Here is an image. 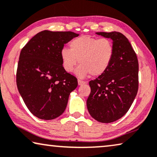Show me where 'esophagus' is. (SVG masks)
<instances>
[{
    "label": "esophagus",
    "mask_w": 157,
    "mask_h": 157,
    "mask_svg": "<svg viewBox=\"0 0 157 157\" xmlns=\"http://www.w3.org/2000/svg\"><path fill=\"white\" fill-rule=\"evenodd\" d=\"M86 82L85 81L83 80H81V79H78V85H84V84H85Z\"/></svg>",
    "instance_id": "esophagus-1"
}]
</instances>
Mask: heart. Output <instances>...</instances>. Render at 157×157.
<instances>
[{
	"instance_id": "heart-1",
	"label": "heart",
	"mask_w": 157,
	"mask_h": 157,
	"mask_svg": "<svg viewBox=\"0 0 157 157\" xmlns=\"http://www.w3.org/2000/svg\"><path fill=\"white\" fill-rule=\"evenodd\" d=\"M69 48L60 52L62 66L67 72H72L78 63L76 70L79 78L91 74L99 76L109 67L114 55V47L111 40L98 38L90 35H81L70 42Z\"/></svg>"
}]
</instances>
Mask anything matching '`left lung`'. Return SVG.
I'll use <instances>...</instances> for the list:
<instances>
[{"mask_svg": "<svg viewBox=\"0 0 157 157\" xmlns=\"http://www.w3.org/2000/svg\"><path fill=\"white\" fill-rule=\"evenodd\" d=\"M96 33L113 40L114 55L107 71L90 81L91 92L87 107L95 120L113 122L127 113L137 94L138 59L128 39L121 33Z\"/></svg>", "mask_w": 157, "mask_h": 157, "instance_id": "left-lung-1", "label": "left lung"}]
</instances>
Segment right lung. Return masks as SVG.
<instances>
[{
  "mask_svg": "<svg viewBox=\"0 0 157 157\" xmlns=\"http://www.w3.org/2000/svg\"><path fill=\"white\" fill-rule=\"evenodd\" d=\"M73 32L43 30L22 48L16 72L19 93L37 118L53 120L63 113L78 79L62 66L64 45L78 37Z\"/></svg>",
  "mask_w": 157,
  "mask_h": 157,
  "instance_id": "1",
  "label": "right lung"
}]
</instances>
